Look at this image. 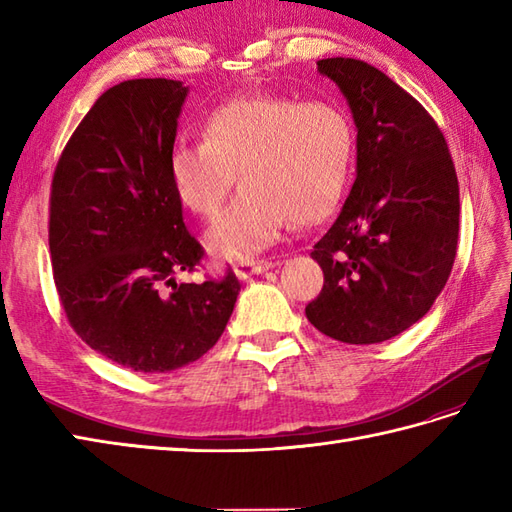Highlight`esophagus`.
I'll use <instances>...</instances> for the list:
<instances>
[{
  "mask_svg": "<svg viewBox=\"0 0 512 512\" xmlns=\"http://www.w3.org/2000/svg\"><path fill=\"white\" fill-rule=\"evenodd\" d=\"M270 268H273V262H264V259H262V262H242V264L235 266V275L239 279H248L250 275H262Z\"/></svg>",
  "mask_w": 512,
  "mask_h": 512,
  "instance_id": "1",
  "label": "esophagus"
}]
</instances>
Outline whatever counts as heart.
I'll use <instances>...</instances> for the list:
<instances>
[{
    "instance_id": "1",
    "label": "heart",
    "mask_w": 512,
    "mask_h": 512,
    "mask_svg": "<svg viewBox=\"0 0 512 512\" xmlns=\"http://www.w3.org/2000/svg\"><path fill=\"white\" fill-rule=\"evenodd\" d=\"M354 156L350 118L330 103L284 96H242L206 116L202 140L171 149L169 173L180 202L215 220L242 184L231 209L204 242L226 262H248L292 226H314L339 204Z\"/></svg>"
}]
</instances>
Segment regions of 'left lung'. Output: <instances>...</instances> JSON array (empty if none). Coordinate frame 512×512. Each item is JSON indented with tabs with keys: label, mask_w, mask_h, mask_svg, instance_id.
Returning <instances> with one entry per match:
<instances>
[{
	"label": "left lung",
	"mask_w": 512,
	"mask_h": 512,
	"mask_svg": "<svg viewBox=\"0 0 512 512\" xmlns=\"http://www.w3.org/2000/svg\"><path fill=\"white\" fill-rule=\"evenodd\" d=\"M356 123V180L312 248L323 270L308 321L330 339L369 345L429 312L451 275L460 187L447 140L411 94L358 59H321Z\"/></svg>",
	"instance_id": "obj_1"
}]
</instances>
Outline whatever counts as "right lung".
<instances>
[{
    "label": "right lung",
    "instance_id": "obj_1",
    "mask_svg": "<svg viewBox=\"0 0 512 512\" xmlns=\"http://www.w3.org/2000/svg\"><path fill=\"white\" fill-rule=\"evenodd\" d=\"M189 88L132 79L99 96L52 178L50 257L74 332L110 361L156 374L198 361L239 295L224 279L178 284L204 255L182 222L169 156Z\"/></svg>",
    "mask_w": 512,
    "mask_h": 512
}]
</instances>
